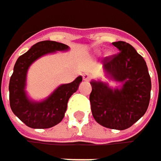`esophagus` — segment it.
<instances>
[{"label":"esophagus","instance_id":"esophagus-1","mask_svg":"<svg viewBox=\"0 0 161 161\" xmlns=\"http://www.w3.org/2000/svg\"><path fill=\"white\" fill-rule=\"evenodd\" d=\"M83 79L85 81H89L90 79V76L87 75V74H85V75H83Z\"/></svg>","mask_w":161,"mask_h":161}]
</instances>
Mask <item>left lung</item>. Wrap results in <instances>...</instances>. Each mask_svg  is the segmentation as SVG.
I'll return each instance as SVG.
<instances>
[{"label":"left lung","mask_w":161,"mask_h":161,"mask_svg":"<svg viewBox=\"0 0 161 161\" xmlns=\"http://www.w3.org/2000/svg\"><path fill=\"white\" fill-rule=\"evenodd\" d=\"M117 54L103 58L104 69L113 78L123 82L120 89H111L102 82L92 81L89 95L94 119L113 130H126L146 112L151 92V79L145 59L126 42H114Z\"/></svg>","instance_id":"1"}]
</instances>
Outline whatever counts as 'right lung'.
I'll use <instances>...</instances> for the list:
<instances>
[{"label": "right lung", "mask_w": 161, "mask_h": 161, "mask_svg": "<svg viewBox=\"0 0 161 161\" xmlns=\"http://www.w3.org/2000/svg\"><path fill=\"white\" fill-rule=\"evenodd\" d=\"M68 46L55 41H42L16 60L9 83V101L13 113L30 128L48 129L58 124L64 117L70 97L77 90L82 81L78 76L70 84L58 86L48 99L41 103L31 102L24 91L26 75L30 65L41 56L58 50H66Z\"/></svg>", "instance_id": "add662e5"}]
</instances>
